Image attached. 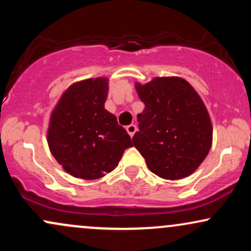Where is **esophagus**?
Segmentation results:
<instances>
[{"label": "esophagus", "mask_w": 251, "mask_h": 251, "mask_svg": "<svg viewBox=\"0 0 251 251\" xmlns=\"http://www.w3.org/2000/svg\"><path fill=\"white\" fill-rule=\"evenodd\" d=\"M126 131H127V133L129 134V137H133L135 132H137V126L133 125V124H131V125H128L127 127H126Z\"/></svg>", "instance_id": "34e87169"}]
</instances>
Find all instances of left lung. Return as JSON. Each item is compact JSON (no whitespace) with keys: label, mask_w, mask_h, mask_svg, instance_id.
<instances>
[{"label":"left lung","mask_w":251,"mask_h":251,"mask_svg":"<svg viewBox=\"0 0 251 251\" xmlns=\"http://www.w3.org/2000/svg\"><path fill=\"white\" fill-rule=\"evenodd\" d=\"M145 108L132 138L150 171L170 180L188 177L208 155L212 126L205 105L181 77H154L135 83Z\"/></svg>","instance_id":"left-lung-1"}]
</instances>
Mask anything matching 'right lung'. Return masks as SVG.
Listing matches in <instances>:
<instances>
[{
    "label": "right lung",
    "mask_w": 251,
    "mask_h": 251,
    "mask_svg": "<svg viewBox=\"0 0 251 251\" xmlns=\"http://www.w3.org/2000/svg\"><path fill=\"white\" fill-rule=\"evenodd\" d=\"M106 77L87 79L66 89L51 112L47 140L51 154L66 172L98 179L113 171L131 137L105 109Z\"/></svg>",
    "instance_id": "add662e5"
}]
</instances>
